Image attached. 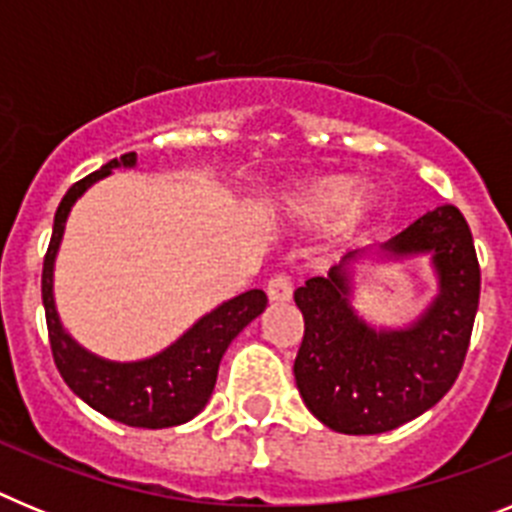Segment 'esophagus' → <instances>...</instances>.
<instances>
[{"label": "esophagus", "mask_w": 512, "mask_h": 512, "mask_svg": "<svg viewBox=\"0 0 512 512\" xmlns=\"http://www.w3.org/2000/svg\"><path fill=\"white\" fill-rule=\"evenodd\" d=\"M266 297H269L271 302H289L292 300V282H289L287 277H271L269 284H266Z\"/></svg>", "instance_id": "esophagus-1"}]
</instances>
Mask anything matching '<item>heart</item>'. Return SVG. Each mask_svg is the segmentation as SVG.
Instances as JSON below:
<instances>
[{
  "label": "heart",
  "instance_id": "1",
  "mask_svg": "<svg viewBox=\"0 0 512 512\" xmlns=\"http://www.w3.org/2000/svg\"><path fill=\"white\" fill-rule=\"evenodd\" d=\"M374 184H356L354 176L330 174L310 179L284 197V210L300 225H328L335 217L341 233H356L382 207Z\"/></svg>",
  "mask_w": 512,
  "mask_h": 512
}]
</instances>
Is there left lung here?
<instances>
[{"instance_id": "left-lung-1", "label": "left lung", "mask_w": 512, "mask_h": 512, "mask_svg": "<svg viewBox=\"0 0 512 512\" xmlns=\"http://www.w3.org/2000/svg\"><path fill=\"white\" fill-rule=\"evenodd\" d=\"M428 255L439 279L432 305L402 329H374L350 305L351 258ZM305 336L295 359L302 402L330 431L374 436L431 410L456 382L479 305L472 230L454 205H441L377 248L348 253L328 277L295 292Z\"/></svg>"}]
</instances>
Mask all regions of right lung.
Here are the masks:
<instances>
[{
    "instance_id": "add662e5",
    "label": "right lung",
    "mask_w": 512,
    "mask_h": 512,
    "mask_svg": "<svg viewBox=\"0 0 512 512\" xmlns=\"http://www.w3.org/2000/svg\"><path fill=\"white\" fill-rule=\"evenodd\" d=\"M135 164H138L135 153L112 158L110 164L84 176L63 194L53 217L51 246L43 261L45 323H48L53 361L63 382L89 408L133 428H171L187 423L205 410L215 390L223 354L233 338L264 312L266 295L261 289H248L243 295L217 305L215 310L202 315L184 336L148 359L110 361L79 346L63 328L53 297V269H56L66 220L76 200L92 184L110 176L115 169H133Z\"/></svg>"
}]
</instances>
